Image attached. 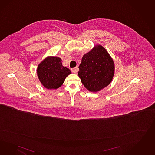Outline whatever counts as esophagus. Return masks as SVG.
<instances>
[{
  "mask_svg": "<svg viewBox=\"0 0 155 155\" xmlns=\"http://www.w3.org/2000/svg\"><path fill=\"white\" fill-rule=\"evenodd\" d=\"M71 71L73 73H77V72H78V68H72L71 69Z\"/></svg>",
  "mask_w": 155,
  "mask_h": 155,
  "instance_id": "obj_1",
  "label": "esophagus"
}]
</instances>
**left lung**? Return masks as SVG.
<instances>
[{
    "mask_svg": "<svg viewBox=\"0 0 155 155\" xmlns=\"http://www.w3.org/2000/svg\"><path fill=\"white\" fill-rule=\"evenodd\" d=\"M78 68L82 83L91 92H97L109 85L115 69L112 57L100 45L84 55Z\"/></svg>",
    "mask_w": 155,
    "mask_h": 155,
    "instance_id": "left-lung-1",
    "label": "left lung"
}]
</instances>
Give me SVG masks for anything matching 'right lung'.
Segmentation results:
<instances>
[{
  "instance_id": "add662e5",
  "label": "right lung",
  "mask_w": 155,
  "mask_h": 155,
  "mask_svg": "<svg viewBox=\"0 0 155 155\" xmlns=\"http://www.w3.org/2000/svg\"><path fill=\"white\" fill-rule=\"evenodd\" d=\"M59 57L49 56L38 64L37 75L42 85L48 89H58L65 78L71 73L69 69L62 64Z\"/></svg>"
}]
</instances>
